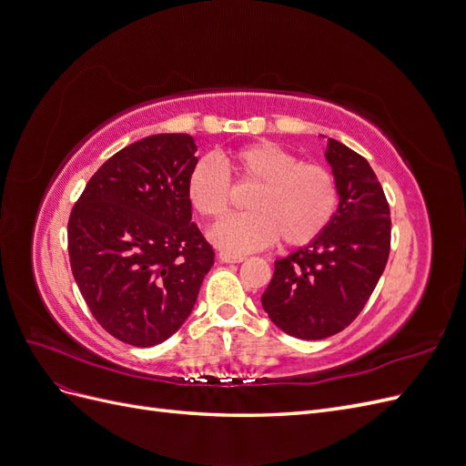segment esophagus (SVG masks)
Wrapping results in <instances>:
<instances>
[{"label": "esophagus", "mask_w": 466, "mask_h": 466, "mask_svg": "<svg viewBox=\"0 0 466 466\" xmlns=\"http://www.w3.org/2000/svg\"><path fill=\"white\" fill-rule=\"evenodd\" d=\"M218 258H219V262H229V264L243 262V260H245L243 255H231V252H219Z\"/></svg>", "instance_id": "esophagus-1"}]
</instances>
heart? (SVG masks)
I'll return each mask as SVG.
<instances>
[{
  "label": "heart",
  "instance_id": "1",
  "mask_svg": "<svg viewBox=\"0 0 466 466\" xmlns=\"http://www.w3.org/2000/svg\"><path fill=\"white\" fill-rule=\"evenodd\" d=\"M228 173L225 174L224 171ZM233 185H257L245 202L247 214L218 223L209 238L225 252L270 247L276 238L303 247L329 228L340 204V188L329 167L307 163L272 142L235 149L221 163L202 157L187 178V196L204 219H219L231 204Z\"/></svg>",
  "mask_w": 466,
  "mask_h": 466
}]
</instances>
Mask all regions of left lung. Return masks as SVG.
Listing matches in <instances>:
<instances>
[{"label":"left lung","mask_w":466,"mask_h":466,"mask_svg":"<svg viewBox=\"0 0 466 466\" xmlns=\"http://www.w3.org/2000/svg\"><path fill=\"white\" fill-rule=\"evenodd\" d=\"M324 157L340 188L330 225L313 243L276 260L262 307L278 329L320 340L350 327L371 298L390 252V209L360 153L329 137Z\"/></svg>","instance_id":"8db88e82"}]
</instances>
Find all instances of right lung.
<instances>
[{
	"instance_id": "add662e5",
	"label": "right lung",
	"mask_w": 466,
	"mask_h": 466,
	"mask_svg": "<svg viewBox=\"0 0 466 466\" xmlns=\"http://www.w3.org/2000/svg\"><path fill=\"white\" fill-rule=\"evenodd\" d=\"M188 134L120 149L91 177L67 221L69 264L89 311L120 342L161 344L192 313L214 248L192 223Z\"/></svg>"
}]
</instances>
